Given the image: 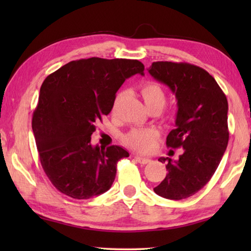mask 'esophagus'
I'll return each instance as SVG.
<instances>
[{"label":"esophagus","instance_id":"34e87169","mask_svg":"<svg viewBox=\"0 0 251 251\" xmlns=\"http://www.w3.org/2000/svg\"><path fill=\"white\" fill-rule=\"evenodd\" d=\"M135 159L137 160L139 164H143V165L148 164L151 161L150 158H147V157H142V156H135Z\"/></svg>","mask_w":251,"mask_h":251}]
</instances>
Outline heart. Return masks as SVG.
<instances>
[{
    "label": "heart",
    "mask_w": 251,
    "mask_h": 251,
    "mask_svg": "<svg viewBox=\"0 0 251 251\" xmlns=\"http://www.w3.org/2000/svg\"><path fill=\"white\" fill-rule=\"evenodd\" d=\"M139 92H141V95L148 109L157 108L160 110L164 107L165 101H166V95H165L163 87L158 83L154 82V80L143 82L139 86ZM121 97L122 94L116 96L113 104V110L116 108V105ZM157 137H158V131L154 128H135L127 133L123 137V141L131 150L139 152H147L151 151L152 147L155 146Z\"/></svg>",
    "instance_id": "heart-1"
}]
</instances>
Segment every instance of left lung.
<instances>
[{
  "label": "left lung",
  "mask_w": 251,
  "mask_h": 251,
  "mask_svg": "<svg viewBox=\"0 0 251 251\" xmlns=\"http://www.w3.org/2000/svg\"><path fill=\"white\" fill-rule=\"evenodd\" d=\"M148 72L176 96V128L168 134L166 145L184 150L177 160L158 159L166 163L168 173L154 192L180 201L201 190L223 158L229 139L227 97L215 78L196 65L154 62Z\"/></svg>",
  "instance_id": "obj_1"
}]
</instances>
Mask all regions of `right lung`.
Instances as JSON below:
<instances>
[{"label":"right lung","mask_w":251,"mask_h":251,"mask_svg":"<svg viewBox=\"0 0 251 251\" xmlns=\"http://www.w3.org/2000/svg\"><path fill=\"white\" fill-rule=\"evenodd\" d=\"M144 70L137 59L91 57L67 63L44 79L32 128L42 167L58 192L88 199L112 187L118 160L128 151L92 146L91 136L125 79Z\"/></svg>","instance_id":"obj_1"}]
</instances>
